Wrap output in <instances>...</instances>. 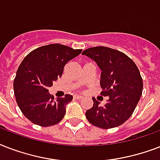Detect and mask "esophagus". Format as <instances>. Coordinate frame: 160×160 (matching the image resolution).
Here are the masks:
<instances>
[{
  "mask_svg": "<svg viewBox=\"0 0 160 160\" xmlns=\"http://www.w3.org/2000/svg\"><path fill=\"white\" fill-rule=\"evenodd\" d=\"M75 99H76V100H80V99H82L83 96L82 95H75Z\"/></svg>",
  "mask_w": 160,
  "mask_h": 160,
  "instance_id": "1",
  "label": "esophagus"
}]
</instances>
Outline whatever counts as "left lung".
I'll return each instance as SVG.
<instances>
[{"instance_id": "left-lung-1", "label": "left lung", "mask_w": 160, "mask_h": 160, "mask_svg": "<svg viewBox=\"0 0 160 160\" xmlns=\"http://www.w3.org/2000/svg\"><path fill=\"white\" fill-rule=\"evenodd\" d=\"M95 61L101 70L100 86L107 104L92 99V108L85 112L90 124L102 129H111L124 124L134 112L143 90V80L133 60L120 51L105 46L86 49L82 52Z\"/></svg>"}]
</instances>
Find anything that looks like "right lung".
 Segmentation results:
<instances>
[{
	"instance_id": "obj_1",
	"label": "right lung",
	"mask_w": 160,
	"mask_h": 160,
	"mask_svg": "<svg viewBox=\"0 0 160 160\" xmlns=\"http://www.w3.org/2000/svg\"><path fill=\"white\" fill-rule=\"evenodd\" d=\"M81 51L51 44L34 50L24 58L14 80V93L21 112L33 124L46 127L62 120L65 106L73 96L65 95L55 100L48 87L62 75L65 64Z\"/></svg>"
}]
</instances>
